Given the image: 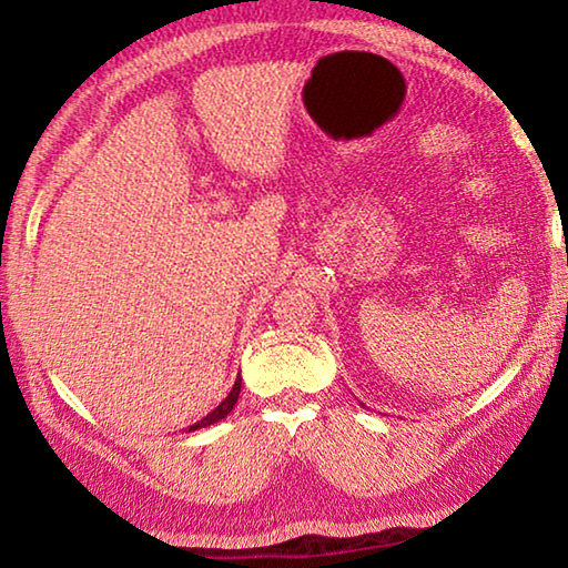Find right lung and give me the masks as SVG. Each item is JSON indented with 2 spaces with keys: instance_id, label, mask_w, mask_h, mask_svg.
<instances>
[{
  "instance_id": "add662e5",
  "label": "right lung",
  "mask_w": 568,
  "mask_h": 568,
  "mask_svg": "<svg viewBox=\"0 0 568 568\" xmlns=\"http://www.w3.org/2000/svg\"><path fill=\"white\" fill-rule=\"evenodd\" d=\"M240 386H243V378H240V373H237V378H235V386H233V390L227 393L225 396V400L220 403V406L215 408V410H210L207 416L203 418V420H197V423H192V426L187 428V430H197V428H207V426H213V423H217V420H223L230 410L235 408V403H237V398H240Z\"/></svg>"
}]
</instances>
